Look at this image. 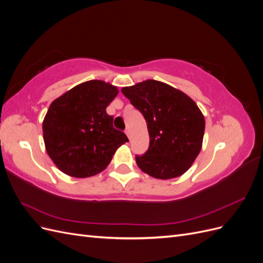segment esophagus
I'll list each match as a JSON object with an SVG mask.
<instances>
[{
    "mask_svg": "<svg viewBox=\"0 0 263 263\" xmlns=\"http://www.w3.org/2000/svg\"><path fill=\"white\" fill-rule=\"evenodd\" d=\"M125 134L127 135V137H128V138L130 139V129L128 128V127H127V128L125 129Z\"/></svg>",
    "mask_w": 263,
    "mask_h": 263,
    "instance_id": "obj_1",
    "label": "esophagus"
}]
</instances>
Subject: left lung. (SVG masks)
Here are the masks:
<instances>
[{
	"mask_svg": "<svg viewBox=\"0 0 263 263\" xmlns=\"http://www.w3.org/2000/svg\"><path fill=\"white\" fill-rule=\"evenodd\" d=\"M123 94L144 115L149 148L136 156L139 168L156 179L178 178L192 165L202 148L205 119L186 94L156 80L126 86Z\"/></svg>",
	"mask_w": 263,
	"mask_h": 263,
	"instance_id": "8db88e82",
	"label": "left lung"
}]
</instances>
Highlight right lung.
Returning a JSON list of instances; mask_svg holds the SVG:
<instances>
[{"label":"right lung","instance_id":"add662e5","mask_svg":"<svg viewBox=\"0 0 263 263\" xmlns=\"http://www.w3.org/2000/svg\"><path fill=\"white\" fill-rule=\"evenodd\" d=\"M117 87L101 80L79 84L49 106L43 134L47 154L70 177L87 178L104 170L118 147L128 141L113 127L106 107Z\"/></svg>","mask_w":263,"mask_h":263}]
</instances>
